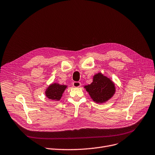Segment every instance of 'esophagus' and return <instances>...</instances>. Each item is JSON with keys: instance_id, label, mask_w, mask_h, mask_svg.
<instances>
[{"instance_id": "34e87169", "label": "esophagus", "mask_w": 155, "mask_h": 155, "mask_svg": "<svg viewBox=\"0 0 155 155\" xmlns=\"http://www.w3.org/2000/svg\"><path fill=\"white\" fill-rule=\"evenodd\" d=\"M73 85L75 87H80V86H81V83L79 82H74L73 83Z\"/></svg>"}]
</instances>
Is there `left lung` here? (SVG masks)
<instances>
[{
  "label": "left lung",
  "instance_id": "obj_1",
  "mask_svg": "<svg viewBox=\"0 0 155 155\" xmlns=\"http://www.w3.org/2000/svg\"><path fill=\"white\" fill-rule=\"evenodd\" d=\"M84 88L94 102L101 104L110 100L116 91L114 82L100 72L94 75L92 82Z\"/></svg>",
  "mask_w": 155,
  "mask_h": 155
}]
</instances>
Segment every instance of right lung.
Segmentation results:
<instances>
[{"instance_id":"1","label":"right lung","mask_w":155,"mask_h":155,"mask_svg":"<svg viewBox=\"0 0 155 155\" xmlns=\"http://www.w3.org/2000/svg\"><path fill=\"white\" fill-rule=\"evenodd\" d=\"M66 88L67 85H61L58 83L51 84L45 90V96L51 100L59 101Z\"/></svg>"}]
</instances>
